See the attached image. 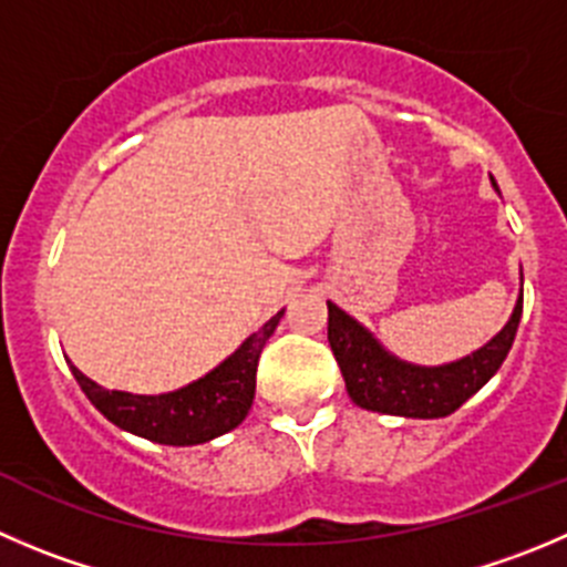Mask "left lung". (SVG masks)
<instances>
[{
  "instance_id": "left-lung-1",
  "label": "left lung",
  "mask_w": 567,
  "mask_h": 567,
  "mask_svg": "<svg viewBox=\"0 0 567 567\" xmlns=\"http://www.w3.org/2000/svg\"><path fill=\"white\" fill-rule=\"evenodd\" d=\"M520 311L523 298L515 303V311L498 337L489 339L473 355L445 368H417L395 359L370 337V331H364L331 300H328V342L342 370L348 395L361 409L401 414V417H445L456 412L467 398L476 395L504 364L515 342Z\"/></svg>"
}]
</instances>
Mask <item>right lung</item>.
I'll return each instance as SVG.
<instances>
[{
    "label": "right lung",
    "mask_w": 567,
    "mask_h": 567,
    "mask_svg": "<svg viewBox=\"0 0 567 567\" xmlns=\"http://www.w3.org/2000/svg\"><path fill=\"white\" fill-rule=\"evenodd\" d=\"M284 311L264 322L252 337L241 342L234 355L183 390L166 395H131V392L102 390L85 379L72 364V375L91 403L118 429L144 436L161 445H199L230 429L247 417L256 395V370L264 344L272 337L275 326Z\"/></svg>",
    "instance_id": "right-lung-1"
}]
</instances>
